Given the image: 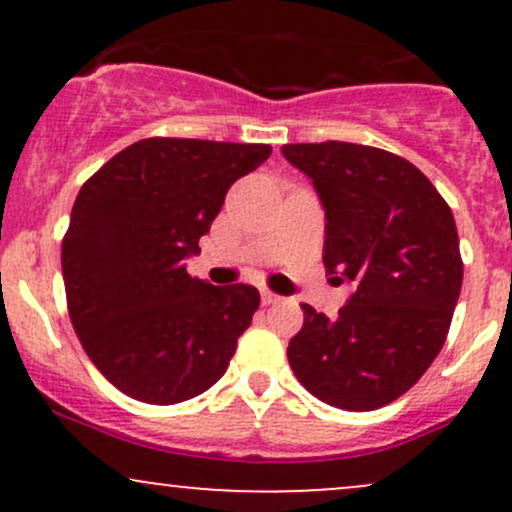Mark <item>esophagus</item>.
I'll use <instances>...</instances> for the list:
<instances>
[{
  "mask_svg": "<svg viewBox=\"0 0 512 512\" xmlns=\"http://www.w3.org/2000/svg\"><path fill=\"white\" fill-rule=\"evenodd\" d=\"M276 301H279V296L272 291H262V305H274Z\"/></svg>",
  "mask_w": 512,
  "mask_h": 512,
  "instance_id": "esophagus-1",
  "label": "esophagus"
}]
</instances>
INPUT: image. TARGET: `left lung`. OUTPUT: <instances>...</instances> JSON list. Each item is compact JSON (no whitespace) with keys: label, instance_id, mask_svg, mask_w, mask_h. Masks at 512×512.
Wrapping results in <instances>:
<instances>
[{"label":"left lung","instance_id":"8db88e82","mask_svg":"<svg viewBox=\"0 0 512 512\" xmlns=\"http://www.w3.org/2000/svg\"><path fill=\"white\" fill-rule=\"evenodd\" d=\"M325 209L327 274L354 293L337 317L303 303L289 363L310 395L346 411L402 397L448 337L462 289L455 219L402 156L349 142L286 144Z\"/></svg>","mask_w":512,"mask_h":512}]
</instances>
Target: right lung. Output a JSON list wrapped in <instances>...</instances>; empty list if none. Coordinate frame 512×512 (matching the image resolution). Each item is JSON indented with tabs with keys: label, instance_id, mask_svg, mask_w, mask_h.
Segmentation results:
<instances>
[{
	"label": "right lung",
	"instance_id": "right-lung-1",
	"mask_svg": "<svg viewBox=\"0 0 512 512\" xmlns=\"http://www.w3.org/2000/svg\"><path fill=\"white\" fill-rule=\"evenodd\" d=\"M269 154L267 144L142 139L76 195L62 240L69 317L127 397L178 404L226 373L260 293L192 279L185 260L199 255L228 187Z\"/></svg>",
	"mask_w": 512,
	"mask_h": 512
}]
</instances>
